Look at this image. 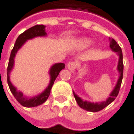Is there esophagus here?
I'll use <instances>...</instances> for the list:
<instances>
[{
    "instance_id": "34e87169",
    "label": "esophagus",
    "mask_w": 134,
    "mask_h": 134,
    "mask_svg": "<svg viewBox=\"0 0 134 134\" xmlns=\"http://www.w3.org/2000/svg\"><path fill=\"white\" fill-rule=\"evenodd\" d=\"M76 67H77V64H76L75 62H70L67 64V68H68V70H70L71 72H73L74 70H75Z\"/></svg>"
}]
</instances>
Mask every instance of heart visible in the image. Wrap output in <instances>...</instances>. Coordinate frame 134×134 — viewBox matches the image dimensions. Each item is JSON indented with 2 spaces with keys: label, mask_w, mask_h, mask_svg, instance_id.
<instances>
[{
  "label": "heart",
  "mask_w": 134,
  "mask_h": 134,
  "mask_svg": "<svg viewBox=\"0 0 134 134\" xmlns=\"http://www.w3.org/2000/svg\"><path fill=\"white\" fill-rule=\"evenodd\" d=\"M77 43H78V45L80 47L85 48V47H87L91 44V40L88 38H82L80 39H79Z\"/></svg>",
  "instance_id": "b5f03b06"
}]
</instances>
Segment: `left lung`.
I'll return each instance as SVG.
<instances>
[{"label":"left lung","instance_id":"left-lung-1","mask_svg":"<svg viewBox=\"0 0 134 134\" xmlns=\"http://www.w3.org/2000/svg\"><path fill=\"white\" fill-rule=\"evenodd\" d=\"M110 49L118 54L119 57L118 64V71L119 72V77H118V81L116 83V85L113 90L111 93L110 94V97L108 98L105 101L100 102V103H91L86 100H82L80 97L76 95L75 93L73 92L74 97L75 98L77 103L78 105L82 109H85L87 111L90 112H98L101 110L105 108V107L108 106L110 103H111L114 100L115 98L118 96L120 87H121V82H122V79H123V73H124V63H123V54H122V50L120 46L117 44V42L113 39V38H110Z\"/></svg>","mask_w":134,"mask_h":134}]
</instances>
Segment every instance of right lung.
Segmentation results:
<instances>
[{
  "instance_id": "add662e5",
  "label": "right lung",
  "mask_w": 134,
  "mask_h": 134,
  "mask_svg": "<svg viewBox=\"0 0 134 134\" xmlns=\"http://www.w3.org/2000/svg\"><path fill=\"white\" fill-rule=\"evenodd\" d=\"M46 26L44 25H36L33 27L29 29L26 31H25L24 33L20 34L19 37L17 38L16 43L14 44L13 49L10 53L8 65L7 68V81L8 84V87L10 88V92L12 93L13 96L15 97L16 100L19 102L21 105L26 108H31V107L38 106L39 105L44 103L47 100L50 95L51 89L52 87L54 82L55 81L56 78L59 75V73L62 70H63L65 67L64 63H57L52 65L49 70L50 75V82L48 87L44 90V92L40 93L39 95L32 98H26L24 96V94L18 91L16 87L13 86L11 82L10 81V72L13 69L14 65V58L16 57V54L21 47L24 44L26 41L29 39L35 38L37 36H47V33L45 31Z\"/></svg>"
}]
</instances>
